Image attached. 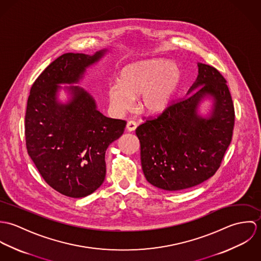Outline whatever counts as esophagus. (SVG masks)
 Returning a JSON list of instances; mask_svg holds the SVG:
<instances>
[{"mask_svg": "<svg viewBox=\"0 0 261 261\" xmlns=\"http://www.w3.org/2000/svg\"><path fill=\"white\" fill-rule=\"evenodd\" d=\"M137 126H138V124H137V122L134 121V120H129V121H127V123H126V128H127L128 132H134V130L137 128Z\"/></svg>", "mask_w": 261, "mask_h": 261, "instance_id": "34e87169", "label": "esophagus"}]
</instances>
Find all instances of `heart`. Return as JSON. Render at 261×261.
I'll return each mask as SVG.
<instances>
[{
	"instance_id": "1",
	"label": "heart",
	"mask_w": 261,
	"mask_h": 261,
	"mask_svg": "<svg viewBox=\"0 0 261 261\" xmlns=\"http://www.w3.org/2000/svg\"><path fill=\"white\" fill-rule=\"evenodd\" d=\"M180 80L181 69L177 63L163 58L142 60L122 67L118 83L109 86L108 95L116 112L130 110L134 97L140 95L143 112L161 113L170 107Z\"/></svg>"
}]
</instances>
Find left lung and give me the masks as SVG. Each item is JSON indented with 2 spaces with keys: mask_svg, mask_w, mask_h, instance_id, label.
I'll list each match as a JSON object with an SVG mask.
<instances>
[{
  "mask_svg": "<svg viewBox=\"0 0 261 261\" xmlns=\"http://www.w3.org/2000/svg\"><path fill=\"white\" fill-rule=\"evenodd\" d=\"M227 81L214 67L198 63V76L187 96L138 126L141 161L149 184L181 191L211 178L219 169L234 126V107ZM211 98L206 116L197 110Z\"/></svg>",
  "mask_w": 261,
  "mask_h": 261,
  "instance_id": "left-lung-1",
  "label": "left lung"
}]
</instances>
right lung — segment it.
Instances as JSON below:
<instances>
[{"label":"right lung","mask_w":261,"mask_h":261,"mask_svg":"<svg viewBox=\"0 0 261 261\" xmlns=\"http://www.w3.org/2000/svg\"><path fill=\"white\" fill-rule=\"evenodd\" d=\"M107 52L61 55L38 76L30 90L25 115L28 154L45 182L67 197L83 198L101 186L106 150L126 124L98 112L92 95L79 86L64 87L70 98L66 103L58 100L59 84L78 83L86 68Z\"/></svg>","instance_id":"add662e5"}]
</instances>
